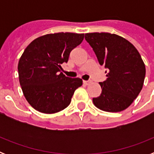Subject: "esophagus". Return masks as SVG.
Wrapping results in <instances>:
<instances>
[{
  "label": "esophagus",
  "instance_id": "obj_1",
  "mask_svg": "<svg viewBox=\"0 0 154 154\" xmlns=\"http://www.w3.org/2000/svg\"><path fill=\"white\" fill-rule=\"evenodd\" d=\"M83 83L85 84V85H89L92 83V81H90V80H89V81H85V80H84Z\"/></svg>",
  "mask_w": 154,
  "mask_h": 154
}]
</instances>
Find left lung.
I'll return each mask as SVG.
<instances>
[{"instance_id":"8db88e82","label":"left lung","mask_w":154,"mask_h":154,"mask_svg":"<svg viewBox=\"0 0 154 154\" xmlns=\"http://www.w3.org/2000/svg\"><path fill=\"white\" fill-rule=\"evenodd\" d=\"M99 64L108 69L101 85V95L92 99L99 109L110 112L126 109L143 88L146 68L137 49L129 41L116 34L93 32L85 35Z\"/></svg>"}]
</instances>
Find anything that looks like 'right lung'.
Instances as JSON below:
<instances>
[{
  "label": "right lung",
  "mask_w": 154,
  "mask_h": 154,
  "mask_svg": "<svg viewBox=\"0 0 154 154\" xmlns=\"http://www.w3.org/2000/svg\"><path fill=\"white\" fill-rule=\"evenodd\" d=\"M83 38L84 34H48L35 38L24 49L17 66L19 82L26 100L37 111L55 113L70 104L82 80L59 72L71 51Z\"/></svg>",
  "instance_id": "right-lung-1"
}]
</instances>
